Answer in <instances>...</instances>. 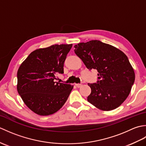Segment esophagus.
I'll use <instances>...</instances> for the list:
<instances>
[{"instance_id": "34e87169", "label": "esophagus", "mask_w": 146, "mask_h": 146, "mask_svg": "<svg viewBox=\"0 0 146 146\" xmlns=\"http://www.w3.org/2000/svg\"><path fill=\"white\" fill-rule=\"evenodd\" d=\"M75 85H76V86L77 88H80V87H81V86H82V84H79V83H76Z\"/></svg>"}]
</instances>
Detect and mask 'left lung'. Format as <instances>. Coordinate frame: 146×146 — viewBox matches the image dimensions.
<instances>
[{"label": "left lung", "mask_w": 146, "mask_h": 146, "mask_svg": "<svg viewBox=\"0 0 146 146\" xmlns=\"http://www.w3.org/2000/svg\"><path fill=\"white\" fill-rule=\"evenodd\" d=\"M74 48L86 67L98 72L97 83L88 84L92 90L88 102L104 111L119 107L127 98L135 81L134 71L127 56L98 40L78 43Z\"/></svg>", "instance_id": "obj_1"}]
</instances>
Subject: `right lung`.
Masks as SVG:
<instances>
[{"mask_svg": "<svg viewBox=\"0 0 146 146\" xmlns=\"http://www.w3.org/2000/svg\"><path fill=\"white\" fill-rule=\"evenodd\" d=\"M72 47L54 44L33 51L17 71V92L27 107L39 115H49L63 106L73 85L54 82L64 73V63Z\"/></svg>", "mask_w": 146, "mask_h": 146, "instance_id": "add662e5", "label": "right lung"}]
</instances>
